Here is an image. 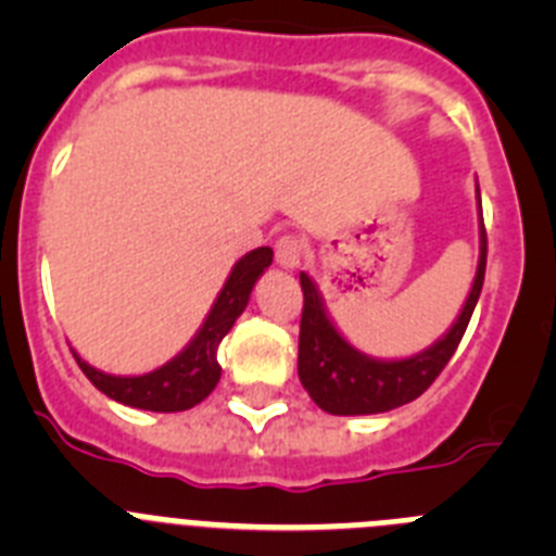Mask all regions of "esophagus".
<instances>
[{"label":"esophagus","instance_id":"obj_1","mask_svg":"<svg viewBox=\"0 0 556 556\" xmlns=\"http://www.w3.org/2000/svg\"><path fill=\"white\" fill-rule=\"evenodd\" d=\"M303 253H306V244H303L301 236H281V239L275 242V262L283 269L301 267Z\"/></svg>","mask_w":556,"mask_h":556}]
</instances>
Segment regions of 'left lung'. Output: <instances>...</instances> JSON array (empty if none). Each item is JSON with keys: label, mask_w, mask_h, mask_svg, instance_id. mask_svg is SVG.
<instances>
[{"label": "left lung", "mask_w": 556, "mask_h": 556, "mask_svg": "<svg viewBox=\"0 0 556 556\" xmlns=\"http://www.w3.org/2000/svg\"><path fill=\"white\" fill-rule=\"evenodd\" d=\"M476 198H479V186H476ZM484 267H488V230H484V223H479V267H476L473 287L459 317L434 345L406 358H372L356 351L328 317L317 283L306 273H301L303 317L301 342H298V376H301L303 390L328 415H378V412L397 409L424 395L462 342V333L479 303Z\"/></svg>", "instance_id": "1"}]
</instances>
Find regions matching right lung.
Listing matches in <instances>:
<instances>
[{
	"mask_svg": "<svg viewBox=\"0 0 556 556\" xmlns=\"http://www.w3.org/2000/svg\"><path fill=\"white\" fill-rule=\"evenodd\" d=\"M269 264H273V250L269 248H255L248 255H242L230 269L228 281L219 289L217 301L211 306L200 331L191 337V342L178 356L169 358L159 370L144 372V376H111V372H102L83 362L72 351L77 365L97 390L105 392L113 401H119V404L132 406V409L184 412L198 406L214 392L219 376H223V367L217 362L219 342L233 328L236 317L244 312L255 281L262 278Z\"/></svg>",
	"mask_w": 556,
	"mask_h": 556,
	"instance_id": "right-lung-1",
	"label": "right lung"
}]
</instances>
